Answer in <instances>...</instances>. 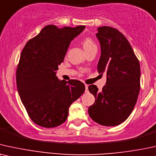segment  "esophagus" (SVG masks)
<instances>
[{
	"label": "esophagus",
	"mask_w": 156,
	"mask_h": 156,
	"mask_svg": "<svg viewBox=\"0 0 156 156\" xmlns=\"http://www.w3.org/2000/svg\"><path fill=\"white\" fill-rule=\"evenodd\" d=\"M85 87H86V90H85V92L86 93H88V85H85Z\"/></svg>",
	"instance_id": "obj_1"
}]
</instances>
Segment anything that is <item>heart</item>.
Wrapping results in <instances>:
<instances>
[{"mask_svg":"<svg viewBox=\"0 0 156 156\" xmlns=\"http://www.w3.org/2000/svg\"><path fill=\"white\" fill-rule=\"evenodd\" d=\"M82 45L83 47L86 52H88L89 51H90L91 49L94 48H96V45H95L94 41H93V39H91L90 38H85L82 41Z\"/></svg>","mask_w":156,"mask_h":156,"instance_id":"b5f03b06","label":"heart"}]
</instances>
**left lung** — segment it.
Wrapping results in <instances>:
<instances>
[{
    "label": "left lung",
    "instance_id": "1",
    "mask_svg": "<svg viewBox=\"0 0 156 156\" xmlns=\"http://www.w3.org/2000/svg\"><path fill=\"white\" fill-rule=\"evenodd\" d=\"M101 48L99 73H105L106 83L100 92L88 86L95 101L88 108L90 117L100 125L115 126L123 123L133 110L140 91V63L127 38L109 26L98 28Z\"/></svg>",
    "mask_w": 156,
    "mask_h": 156
}]
</instances>
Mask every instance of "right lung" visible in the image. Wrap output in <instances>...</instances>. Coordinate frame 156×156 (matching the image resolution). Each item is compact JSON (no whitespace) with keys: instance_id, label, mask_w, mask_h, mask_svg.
Here are the masks:
<instances>
[{"instance_id":"obj_1","label":"right lung","mask_w":156,"mask_h":156,"mask_svg":"<svg viewBox=\"0 0 156 156\" xmlns=\"http://www.w3.org/2000/svg\"><path fill=\"white\" fill-rule=\"evenodd\" d=\"M85 28H58L48 25L23 49L16 84L29 117L37 125L44 128L61 125L67 119L70 105L84 93L82 82L60 80L55 71L63 62L70 41Z\"/></svg>"}]
</instances>
